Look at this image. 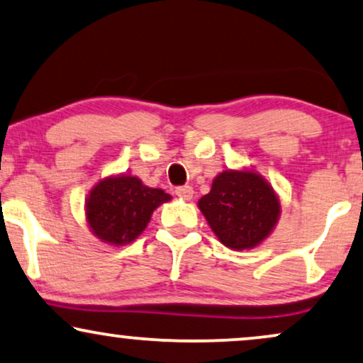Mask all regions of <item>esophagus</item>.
Masks as SVG:
<instances>
[{"instance_id":"34e87169","label":"esophagus","mask_w":363,"mask_h":363,"mask_svg":"<svg viewBox=\"0 0 363 363\" xmlns=\"http://www.w3.org/2000/svg\"><path fill=\"white\" fill-rule=\"evenodd\" d=\"M176 194L179 197H184V199H191L192 194H194V189L191 186H179L176 187Z\"/></svg>"}]
</instances>
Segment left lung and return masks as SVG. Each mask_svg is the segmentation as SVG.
Segmentation results:
<instances>
[{
  "mask_svg": "<svg viewBox=\"0 0 363 363\" xmlns=\"http://www.w3.org/2000/svg\"><path fill=\"white\" fill-rule=\"evenodd\" d=\"M197 204L219 241L233 250L259 245L272 233L279 214L273 189L255 172L219 174L209 194Z\"/></svg>",
  "mask_w": 363,
  "mask_h": 363,
  "instance_id": "obj_1",
  "label": "left lung"
}]
</instances>
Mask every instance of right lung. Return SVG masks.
<instances>
[{
	"label": "right lung",
	"instance_id": "right-lung-1",
	"mask_svg": "<svg viewBox=\"0 0 363 363\" xmlns=\"http://www.w3.org/2000/svg\"><path fill=\"white\" fill-rule=\"evenodd\" d=\"M171 196L144 186L139 177L118 176L99 182L86 199V219L95 236L112 245L134 241L154 209Z\"/></svg>",
	"mask_w": 363,
	"mask_h": 363
}]
</instances>
